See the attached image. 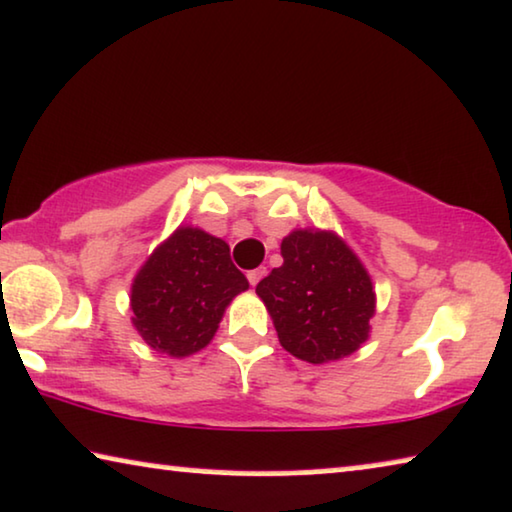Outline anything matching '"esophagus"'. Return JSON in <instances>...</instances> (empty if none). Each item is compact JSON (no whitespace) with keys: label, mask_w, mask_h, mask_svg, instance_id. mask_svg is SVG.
Instances as JSON below:
<instances>
[{"label":"esophagus","mask_w":512,"mask_h":512,"mask_svg":"<svg viewBox=\"0 0 512 512\" xmlns=\"http://www.w3.org/2000/svg\"><path fill=\"white\" fill-rule=\"evenodd\" d=\"M265 272H268V270H265V268H256V270H249V272H247V279H249V284H251V286H256V284H258V281H261V279L265 277Z\"/></svg>","instance_id":"34e87169"}]
</instances>
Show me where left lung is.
<instances>
[{"mask_svg":"<svg viewBox=\"0 0 512 512\" xmlns=\"http://www.w3.org/2000/svg\"><path fill=\"white\" fill-rule=\"evenodd\" d=\"M281 256L284 263L256 286L281 346L311 365L358 351L376 309L360 258L330 231H293Z\"/></svg>","mask_w":512,"mask_h":512,"instance_id":"obj_1","label":"left lung"}]
</instances>
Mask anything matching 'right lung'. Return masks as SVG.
<instances>
[{
	"label": "right lung",
	"mask_w": 512,
	"mask_h": 512,
	"mask_svg": "<svg viewBox=\"0 0 512 512\" xmlns=\"http://www.w3.org/2000/svg\"><path fill=\"white\" fill-rule=\"evenodd\" d=\"M247 288L224 240L180 226L133 279V328L154 351L187 358L210 344L226 307Z\"/></svg>",
	"instance_id": "right-lung-1"
}]
</instances>
